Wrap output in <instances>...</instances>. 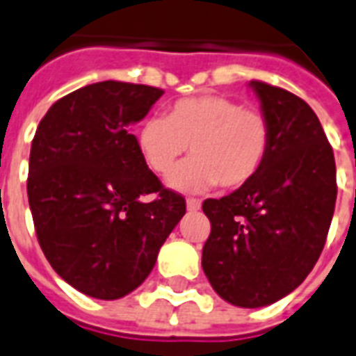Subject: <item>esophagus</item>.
<instances>
[{"instance_id": "esophagus-1", "label": "esophagus", "mask_w": 356, "mask_h": 356, "mask_svg": "<svg viewBox=\"0 0 356 356\" xmlns=\"http://www.w3.org/2000/svg\"><path fill=\"white\" fill-rule=\"evenodd\" d=\"M186 209H188L190 212L200 211V209H201V201L200 200H194V197H190V200H186Z\"/></svg>"}]
</instances>
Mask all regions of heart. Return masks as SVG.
Segmentation results:
<instances>
[{
	"label": "heart",
	"instance_id": "heart-1",
	"mask_svg": "<svg viewBox=\"0 0 356 356\" xmlns=\"http://www.w3.org/2000/svg\"><path fill=\"white\" fill-rule=\"evenodd\" d=\"M270 142L264 113L214 94L179 99L166 118H147L136 134L140 155L159 175L172 172L190 145L194 156L168 179L172 188L183 192H201L218 183L227 190L245 186L264 166Z\"/></svg>",
	"mask_w": 356,
	"mask_h": 356
}]
</instances>
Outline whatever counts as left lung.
<instances>
[{
	"instance_id": "1",
	"label": "left lung",
	"mask_w": 356,
	"mask_h": 356,
	"mask_svg": "<svg viewBox=\"0 0 356 356\" xmlns=\"http://www.w3.org/2000/svg\"><path fill=\"white\" fill-rule=\"evenodd\" d=\"M271 127L257 177L203 201L211 236L201 266L227 303L259 309L307 279L325 245L337 203V164L314 111L292 92L251 81Z\"/></svg>"
}]
</instances>
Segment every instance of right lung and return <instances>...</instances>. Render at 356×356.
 I'll use <instances>...</instances> for the list:
<instances>
[{
  "label": "right lung",
  "instance_id": "obj_1",
  "mask_svg": "<svg viewBox=\"0 0 356 356\" xmlns=\"http://www.w3.org/2000/svg\"><path fill=\"white\" fill-rule=\"evenodd\" d=\"M162 94L120 81L83 86L53 103L31 144L27 195L38 243L53 270L90 298L138 288L186 212L131 134ZM149 193L157 197L147 204Z\"/></svg>",
  "mask_w": 356,
  "mask_h": 356
}]
</instances>
